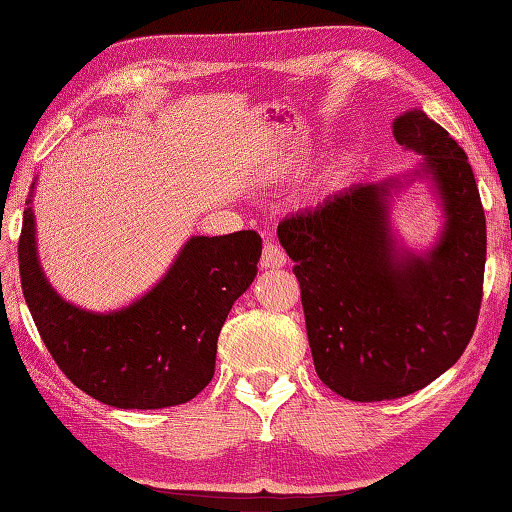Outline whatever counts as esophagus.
Returning <instances> with one entry per match:
<instances>
[{"mask_svg":"<svg viewBox=\"0 0 512 512\" xmlns=\"http://www.w3.org/2000/svg\"><path fill=\"white\" fill-rule=\"evenodd\" d=\"M286 264V253L284 248L277 242H266L262 250V259H259V266L262 268H282Z\"/></svg>","mask_w":512,"mask_h":512,"instance_id":"obj_1","label":"esophagus"}]
</instances>
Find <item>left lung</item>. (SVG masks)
<instances>
[{
    "label": "left lung",
    "mask_w": 512,
    "mask_h": 512,
    "mask_svg": "<svg viewBox=\"0 0 512 512\" xmlns=\"http://www.w3.org/2000/svg\"><path fill=\"white\" fill-rule=\"evenodd\" d=\"M393 135L422 155L410 179L428 177L442 197L446 224L426 255L395 242L397 177L339 190L277 226L302 288L317 375L350 402L406 397L446 373L482 306L486 217L466 153L417 108L395 119Z\"/></svg>",
    "instance_id": "8db88e82"
}]
</instances>
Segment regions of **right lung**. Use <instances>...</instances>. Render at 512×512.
Instances as JSON below:
<instances>
[{
	"instance_id": "obj_1",
	"label": "right lung",
	"mask_w": 512,
	"mask_h": 512,
	"mask_svg": "<svg viewBox=\"0 0 512 512\" xmlns=\"http://www.w3.org/2000/svg\"><path fill=\"white\" fill-rule=\"evenodd\" d=\"M35 182L19 235V275L48 353L79 390L115 408H168L202 393L215 375L217 337L235 299L257 275L262 237L239 230L190 237L144 297L93 313L57 295L35 246Z\"/></svg>"
}]
</instances>
